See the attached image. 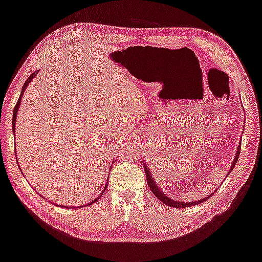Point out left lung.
Listing matches in <instances>:
<instances>
[{
	"label": "left lung",
	"instance_id": "obj_1",
	"mask_svg": "<svg viewBox=\"0 0 262 262\" xmlns=\"http://www.w3.org/2000/svg\"><path fill=\"white\" fill-rule=\"evenodd\" d=\"M239 154H240V144H239V146H238V148H237V153H235V156H234V160H233V164L231 165V169L229 170V173H230L231 170H232V169L234 168L235 164H237L238 158H239ZM144 168H145V174H146V180H147V183H148L149 189H151L153 194L157 196V199H159L162 203L166 204V205H169V207H173V208H186V207H192V205L201 204L202 202H204V201H207L208 199H210V196H212V195H213V192H215V191L217 190V189H216L215 191L211 192V194H210L208 197H204L203 200L195 201V202L184 203V202H180V201H174V200H171L170 197L166 196L165 192L160 189V187H158L157 182L154 181V179H153V175H152L151 173H149V169H148V167H147V165H146V164H144ZM228 175H229V174H228ZM228 175H226V178H228Z\"/></svg>",
	"mask_w": 262,
	"mask_h": 262
}]
</instances>
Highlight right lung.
I'll list each match as a JSON object with an SVG mask.
<instances>
[{
    "label": "right lung",
    "instance_id": "add662e5",
    "mask_svg": "<svg viewBox=\"0 0 262 262\" xmlns=\"http://www.w3.org/2000/svg\"><path fill=\"white\" fill-rule=\"evenodd\" d=\"M38 74V72H34V73H32L31 75L29 76V78L27 79V81H25V83H24V85L22 87V92H20V95H19V98H18V102H17V104H16V106H15V109H14V114H12V131H14V134H15V124H16V119H17V113H18V109H19V104H20V101H22V96H23V94H24V91L25 89H27V87H28V84L31 82L32 81V79L33 78H36V75ZM113 166V165H111ZM20 169V168H19ZM106 186H108V182H106V184H105V187H104V189H103V191L101 192L100 195H98V197H96V200H94V201H92L91 203H88V204H85V205H83V207H87V205H91V204H93L94 202H96V201L100 199L101 197V195L103 194V192L105 191V189H106ZM60 207L61 208H72V207H66V205H60ZM81 207H82V205H81ZM80 207V208H81Z\"/></svg>",
    "mask_w": 262,
    "mask_h": 262
}]
</instances>
